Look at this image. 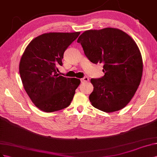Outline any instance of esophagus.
<instances>
[{"label":"esophagus","mask_w":157,"mask_h":157,"mask_svg":"<svg viewBox=\"0 0 157 157\" xmlns=\"http://www.w3.org/2000/svg\"><path fill=\"white\" fill-rule=\"evenodd\" d=\"M89 81V78L88 77H84L81 79V82L82 83H86Z\"/></svg>","instance_id":"34e87169"}]
</instances>
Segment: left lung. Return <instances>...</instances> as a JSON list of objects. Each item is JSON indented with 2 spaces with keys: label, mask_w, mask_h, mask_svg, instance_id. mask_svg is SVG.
<instances>
[{
  "label": "left lung",
  "mask_w": 157,
  "mask_h": 157,
  "mask_svg": "<svg viewBox=\"0 0 157 157\" xmlns=\"http://www.w3.org/2000/svg\"><path fill=\"white\" fill-rule=\"evenodd\" d=\"M77 41L91 62L103 64L104 76L91 79V105L106 113L122 109L135 95L142 77L143 60L136 43L123 31L112 28L86 31Z\"/></svg>",
  "instance_id": "1"
}]
</instances>
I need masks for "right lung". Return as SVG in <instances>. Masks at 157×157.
Returning <instances> with one entry per match:
<instances>
[{
  "mask_svg": "<svg viewBox=\"0 0 157 157\" xmlns=\"http://www.w3.org/2000/svg\"><path fill=\"white\" fill-rule=\"evenodd\" d=\"M80 32L48 33L35 37L22 55L19 70L25 90L38 109L52 113L68 107L80 84L56 72L64 52Z\"/></svg>",
  "mask_w": 157,
  "mask_h": 157,
  "instance_id": "obj_1",
  "label": "right lung"
}]
</instances>
